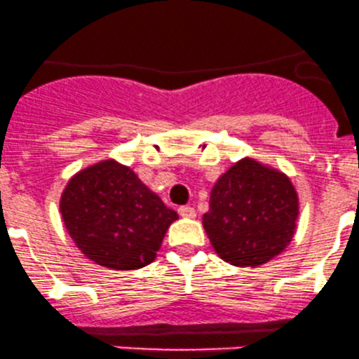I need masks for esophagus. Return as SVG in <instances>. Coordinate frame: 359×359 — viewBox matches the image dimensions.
Returning a JSON list of instances; mask_svg holds the SVG:
<instances>
[{"instance_id":"34e87169","label":"esophagus","mask_w":359,"mask_h":359,"mask_svg":"<svg viewBox=\"0 0 359 359\" xmlns=\"http://www.w3.org/2000/svg\"><path fill=\"white\" fill-rule=\"evenodd\" d=\"M178 212H180V215H181V217H187V219H194L195 215H196V212H195L194 207H188V205H183V207H180Z\"/></svg>"}]
</instances>
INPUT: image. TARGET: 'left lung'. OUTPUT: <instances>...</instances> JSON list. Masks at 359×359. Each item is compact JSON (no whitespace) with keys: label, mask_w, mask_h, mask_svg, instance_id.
<instances>
[{"label":"left lung","mask_w":359,"mask_h":359,"mask_svg":"<svg viewBox=\"0 0 359 359\" xmlns=\"http://www.w3.org/2000/svg\"><path fill=\"white\" fill-rule=\"evenodd\" d=\"M298 212V195L286 175L243 159L212 188L203 229L227 264L258 267L291 243Z\"/></svg>","instance_id":"1"}]
</instances>
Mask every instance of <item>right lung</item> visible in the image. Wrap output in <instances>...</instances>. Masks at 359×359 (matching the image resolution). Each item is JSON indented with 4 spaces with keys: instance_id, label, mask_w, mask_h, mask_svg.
I'll return each mask as SVG.
<instances>
[{
    "instance_id": "right-lung-1",
    "label": "right lung",
    "mask_w": 359,
    "mask_h": 359,
    "mask_svg": "<svg viewBox=\"0 0 359 359\" xmlns=\"http://www.w3.org/2000/svg\"><path fill=\"white\" fill-rule=\"evenodd\" d=\"M60 210L72 240L102 267L133 271L154 262L178 219L130 168L107 159L73 176Z\"/></svg>"
}]
</instances>
